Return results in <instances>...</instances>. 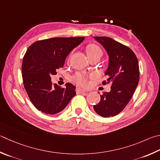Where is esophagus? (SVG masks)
<instances>
[{
    "label": "esophagus",
    "mask_w": 160,
    "mask_h": 160,
    "mask_svg": "<svg viewBox=\"0 0 160 160\" xmlns=\"http://www.w3.org/2000/svg\"><path fill=\"white\" fill-rule=\"evenodd\" d=\"M76 92H77V94H83V93H85V91L82 89L78 88H76Z\"/></svg>",
    "instance_id": "34e87169"
}]
</instances>
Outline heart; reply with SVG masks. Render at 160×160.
<instances>
[{
    "instance_id": "b5f03b06",
    "label": "heart",
    "mask_w": 160,
    "mask_h": 160,
    "mask_svg": "<svg viewBox=\"0 0 160 160\" xmlns=\"http://www.w3.org/2000/svg\"><path fill=\"white\" fill-rule=\"evenodd\" d=\"M87 54H88V56L89 59L96 57H101V55H102V50L98 45L95 44H90L87 47ZM72 80L76 82L78 85L82 87H85L88 84V77L85 75L79 73V72L75 74L72 78Z\"/></svg>"
}]
</instances>
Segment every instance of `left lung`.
Wrapping results in <instances>:
<instances>
[{
  "label": "left lung",
  "mask_w": 160,
  "mask_h": 160,
  "mask_svg": "<svg viewBox=\"0 0 160 160\" xmlns=\"http://www.w3.org/2000/svg\"><path fill=\"white\" fill-rule=\"evenodd\" d=\"M94 39L103 45L109 57L105 72L108 78L103 84L111 82L112 86L110 92L101 96L99 103L94 106V109L102 117H113L125 108L138 85V59L130 48L110 38L96 36Z\"/></svg>",
  "instance_id": "1"
}]
</instances>
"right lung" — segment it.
Masks as SVG:
<instances>
[{
    "label": "right lung",
    "instance_id": "obj_1",
    "mask_svg": "<svg viewBox=\"0 0 160 160\" xmlns=\"http://www.w3.org/2000/svg\"><path fill=\"white\" fill-rule=\"evenodd\" d=\"M85 37L53 38L32 44L23 59L24 86L32 103L46 114H57L66 108L76 94L75 87L66 83L64 88L52 85L51 75L64 65L66 57Z\"/></svg>",
    "mask_w": 160,
    "mask_h": 160
}]
</instances>
